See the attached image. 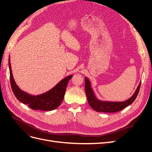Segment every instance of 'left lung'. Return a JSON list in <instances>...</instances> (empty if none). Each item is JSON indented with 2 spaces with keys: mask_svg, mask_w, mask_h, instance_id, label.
<instances>
[{
  "mask_svg": "<svg viewBox=\"0 0 152 152\" xmlns=\"http://www.w3.org/2000/svg\"><path fill=\"white\" fill-rule=\"evenodd\" d=\"M141 82L136 89L135 93L129 99L122 102H103L96 98L94 92L91 88V83L87 77L85 78V91L87 98V101L91 107L93 108L95 111L99 112L114 113L124 109L132 104L138 94L140 89Z\"/></svg>",
  "mask_w": 152,
  "mask_h": 152,
  "instance_id": "1",
  "label": "left lung"
}]
</instances>
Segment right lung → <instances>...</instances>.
Masks as SVG:
<instances>
[{
    "label": "right lung",
    "mask_w": 152,
    "mask_h": 152,
    "mask_svg": "<svg viewBox=\"0 0 152 152\" xmlns=\"http://www.w3.org/2000/svg\"><path fill=\"white\" fill-rule=\"evenodd\" d=\"M9 67L10 72L11 86L14 94L16 98L31 109L42 111H50L57 108L63 100L68 82L73 75H69L61 80L53 89L44 94L32 96L21 91L14 80L12 76L10 58H9Z\"/></svg>",
    "instance_id": "right-lung-1"
}]
</instances>
